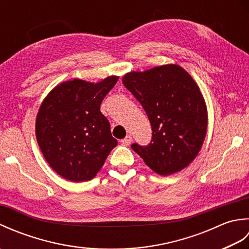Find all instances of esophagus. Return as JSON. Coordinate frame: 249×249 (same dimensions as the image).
Segmentation results:
<instances>
[{
  "label": "esophagus",
  "mask_w": 249,
  "mask_h": 249,
  "mask_svg": "<svg viewBox=\"0 0 249 249\" xmlns=\"http://www.w3.org/2000/svg\"><path fill=\"white\" fill-rule=\"evenodd\" d=\"M131 141H133V138H131V136H130V135H128V136H126L124 139H122V140H121V143L123 144V145L128 146V145H130Z\"/></svg>",
  "instance_id": "esophagus-1"
}]
</instances>
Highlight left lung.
<instances>
[{
	"label": "left lung",
	"instance_id": "obj_1",
	"mask_svg": "<svg viewBox=\"0 0 249 249\" xmlns=\"http://www.w3.org/2000/svg\"><path fill=\"white\" fill-rule=\"evenodd\" d=\"M122 81L143 107L153 131L150 144L133 143L131 149L160 176L183 170L198 155L208 128V110L197 83L176 64L130 71Z\"/></svg>",
	"mask_w": 249,
	"mask_h": 249
}]
</instances>
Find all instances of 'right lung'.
Here are the masks:
<instances>
[{
  "label": "right lung",
  "mask_w": 249,
  "mask_h": 249,
  "mask_svg": "<svg viewBox=\"0 0 249 249\" xmlns=\"http://www.w3.org/2000/svg\"><path fill=\"white\" fill-rule=\"evenodd\" d=\"M119 77L97 83L80 79L56 86L36 116V139L45 160L71 182L92 179L118 141L111 135L100 105Z\"/></svg>",
  "instance_id": "add662e5"
}]
</instances>
